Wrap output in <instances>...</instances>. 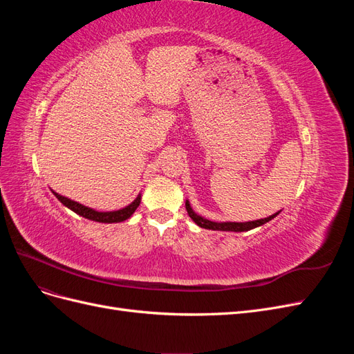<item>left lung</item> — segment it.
I'll use <instances>...</instances> for the list:
<instances>
[{
	"instance_id": "8db88e82",
	"label": "left lung",
	"mask_w": 354,
	"mask_h": 354,
	"mask_svg": "<svg viewBox=\"0 0 354 354\" xmlns=\"http://www.w3.org/2000/svg\"><path fill=\"white\" fill-rule=\"evenodd\" d=\"M186 209H187L189 217L194 220L199 227L209 229V230H223V232H248V230H252L255 227L263 226V224H266L267 221H270L272 218H274L277 216V214H279V212H276V214H273V216L267 217V218L255 220V221H246V223H216V221H209L207 218L198 216V214L194 209H192L190 202L187 199H186Z\"/></svg>"
}]
</instances>
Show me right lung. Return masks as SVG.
<instances>
[{"instance_id": "1", "label": "right lung", "mask_w": 354, "mask_h": 354, "mask_svg": "<svg viewBox=\"0 0 354 354\" xmlns=\"http://www.w3.org/2000/svg\"><path fill=\"white\" fill-rule=\"evenodd\" d=\"M53 195H55L63 203V205L68 207L73 212H77L78 216H81L84 218L93 220V221H99V223H121V221H125L127 218H130L133 216L134 211L137 209L138 205H140V201H142V195L138 194V196L130 203V205L122 208V209L111 211V212H100V211H94L93 208H88L85 205H81V203L75 202L72 199L62 196V195L56 194V192H53Z\"/></svg>"}]
</instances>
